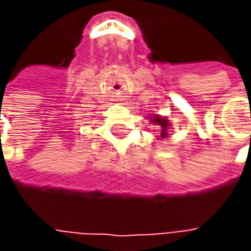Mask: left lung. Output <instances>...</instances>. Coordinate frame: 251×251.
I'll return each instance as SVG.
<instances>
[{
  "instance_id": "left-lung-1",
  "label": "left lung",
  "mask_w": 251,
  "mask_h": 251,
  "mask_svg": "<svg viewBox=\"0 0 251 251\" xmlns=\"http://www.w3.org/2000/svg\"><path fill=\"white\" fill-rule=\"evenodd\" d=\"M149 122H152L153 126H157V130L160 131L157 137V140H164L169 137V129H171V121L167 117H163L160 114H151V117L148 118Z\"/></svg>"
}]
</instances>
